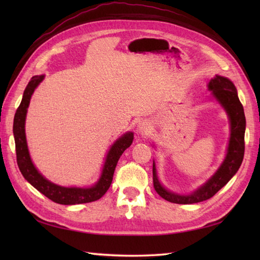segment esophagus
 Segmentation results:
<instances>
[{"label": "esophagus", "instance_id": "esophagus-1", "mask_svg": "<svg viewBox=\"0 0 260 260\" xmlns=\"http://www.w3.org/2000/svg\"><path fill=\"white\" fill-rule=\"evenodd\" d=\"M150 131H151V123L147 120L141 121L139 126H137V133L140 135H146L150 133Z\"/></svg>", "mask_w": 260, "mask_h": 260}]
</instances>
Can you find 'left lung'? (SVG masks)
<instances>
[{
    "instance_id": "obj_1",
    "label": "left lung",
    "mask_w": 260,
    "mask_h": 260,
    "mask_svg": "<svg viewBox=\"0 0 260 260\" xmlns=\"http://www.w3.org/2000/svg\"><path fill=\"white\" fill-rule=\"evenodd\" d=\"M208 90L211 91L212 98L220 104L227 113L230 123V137L224 159L219 169L206 183L199 186L196 191L176 193L168 190L158 180L155 162L153 161V184L154 189L165 200L172 203L191 204L206 201L212 198L221 187H223L237 173L244 159L245 153V131L246 117L244 107L238 98L234 82L227 77L215 75L209 81Z\"/></svg>"
}]
</instances>
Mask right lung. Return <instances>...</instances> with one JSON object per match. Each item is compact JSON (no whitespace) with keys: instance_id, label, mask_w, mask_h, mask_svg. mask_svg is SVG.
<instances>
[{"instance_id":"right-lung-1","label":"right lung","mask_w":260,"mask_h":260,"mask_svg":"<svg viewBox=\"0 0 260 260\" xmlns=\"http://www.w3.org/2000/svg\"><path fill=\"white\" fill-rule=\"evenodd\" d=\"M45 79V75L33 76L27 84L23 92V97L19 108L16 109L13 121V135L15 141L16 151V162L22 175L29 183L36 189L45 194L48 199L59 204H80L96 201L101 199L109 189L112 184L114 171L117 165L118 159L126 148H128L134 140L133 132H127L124 135L118 137L114 144L110 146L109 151L105 157V163L102 170L101 176L97 182L88 187H77V186H62L58 185L53 182L46 179L39 172L36 165L33 164L29 148H27L26 136H25V118L27 113V107L30 105L31 97L35 92L36 88L40 85V82Z\"/></svg>"}]
</instances>
